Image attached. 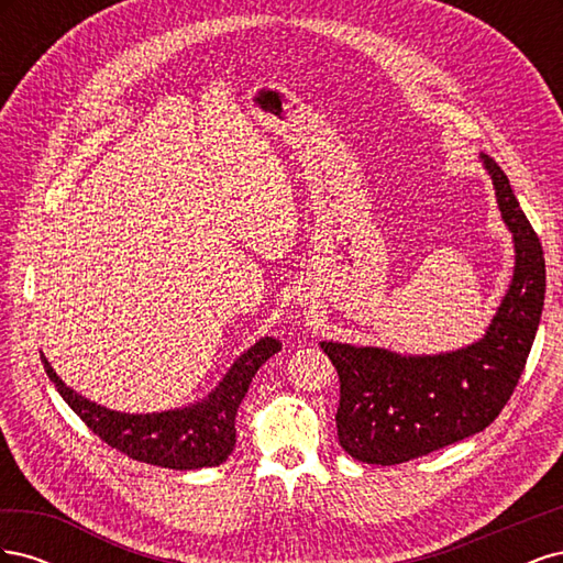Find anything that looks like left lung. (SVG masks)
<instances>
[{
	"label": "left lung",
	"instance_id": "obj_1",
	"mask_svg": "<svg viewBox=\"0 0 563 563\" xmlns=\"http://www.w3.org/2000/svg\"><path fill=\"white\" fill-rule=\"evenodd\" d=\"M515 240V275L476 343L444 354L321 343L340 378L338 441L354 460L399 465L486 430L521 378L544 305V255L503 168L479 155Z\"/></svg>",
	"mask_w": 563,
	"mask_h": 563
}]
</instances>
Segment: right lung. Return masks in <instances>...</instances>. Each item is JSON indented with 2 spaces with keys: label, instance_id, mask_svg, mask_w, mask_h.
I'll return each instance as SVG.
<instances>
[{
  "label": "right lung",
  "instance_id": "right-lung-1",
  "mask_svg": "<svg viewBox=\"0 0 563 563\" xmlns=\"http://www.w3.org/2000/svg\"><path fill=\"white\" fill-rule=\"evenodd\" d=\"M282 350L277 338H261L236 360L225 378L207 399L162 413H119L81 397L67 387L42 356L46 376L56 385L65 404L87 422L108 446L122 451L139 463L168 470H199L225 463L234 451L236 408L249 385L272 354Z\"/></svg>",
  "mask_w": 563,
  "mask_h": 563
}]
</instances>
